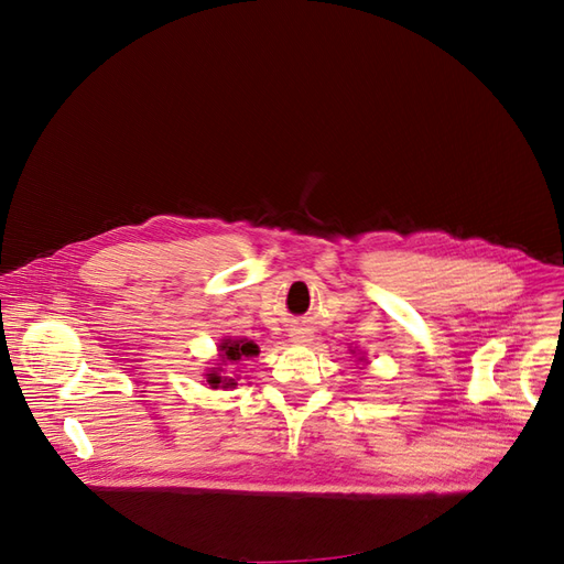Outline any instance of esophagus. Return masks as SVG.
<instances>
[{"label":"esophagus","instance_id":"obj_1","mask_svg":"<svg viewBox=\"0 0 564 564\" xmlns=\"http://www.w3.org/2000/svg\"><path fill=\"white\" fill-rule=\"evenodd\" d=\"M289 340H292V344L303 346V344H311L313 334H311L308 327H303V324H296V327L289 329Z\"/></svg>","mask_w":564,"mask_h":564}]
</instances>
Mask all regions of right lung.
Instances as JSON below:
<instances>
[{"instance_id": "obj_1", "label": "right lung", "mask_w": 564, "mask_h": 564, "mask_svg": "<svg viewBox=\"0 0 564 564\" xmlns=\"http://www.w3.org/2000/svg\"><path fill=\"white\" fill-rule=\"evenodd\" d=\"M218 350H220V365H226V371L224 367H214L216 371L207 373V383L212 388H235L237 381L232 379V369L247 362L249 357H256L261 352L259 346L249 338H224V344L218 346Z\"/></svg>"}]
</instances>
